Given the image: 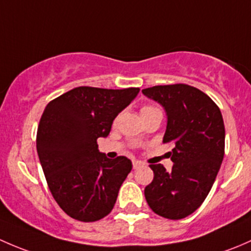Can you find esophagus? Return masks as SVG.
<instances>
[{
	"label": "esophagus",
	"instance_id": "obj_1",
	"mask_svg": "<svg viewBox=\"0 0 251 251\" xmlns=\"http://www.w3.org/2000/svg\"><path fill=\"white\" fill-rule=\"evenodd\" d=\"M144 167V163L140 161H133V168L134 169H139V168Z\"/></svg>",
	"mask_w": 251,
	"mask_h": 251
}]
</instances>
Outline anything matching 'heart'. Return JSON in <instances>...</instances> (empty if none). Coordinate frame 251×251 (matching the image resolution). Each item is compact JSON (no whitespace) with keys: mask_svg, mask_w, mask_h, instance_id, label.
Returning a JSON list of instances; mask_svg holds the SVG:
<instances>
[{"mask_svg":"<svg viewBox=\"0 0 251 251\" xmlns=\"http://www.w3.org/2000/svg\"><path fill=\"white\" fill-rule=\"evenodd\" d=\"M153 110H157V108L153 106H144L143 108H141V115H144V113L150 112V111H153Z\"/></svg>","mask_w":251,"mask_h":251,"instance_id":"heart-1","label":"heart"}]
</instances>
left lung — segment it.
I'll return each mask as SVG.
<instances>
[{
	"label": "left lung",
	"instance_id": "left-lung-1",
	"mask_svg": "<svg viewBox=\"0 0 251 251\" xmlns=\"http://www.w3.org/2000/svg\"><path fill=\"white\" fill-rule=\"evenodd\" d=\"M167 113L163 143L174 145V165L167 172L151 164L153 180L145 187L150 208L170 220L197 210L208 196L225 154V126L220 108L202 90L187 84L143 89Z\"/></svg>",
	"mask_w": 251,
	"mask_h": 251
}]
</instances>
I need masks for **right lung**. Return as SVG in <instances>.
<instances>
[{
  "label": "right lung",
  "mask_w": 251,
  "mask_h": 251,
  "mask_svg": "<svg viewBox=\"0 0 251 251\" xmlns=\"http://www.w3.org/2000/svg\"><path fill=\"white\" fill-rule=\"evenodd\" d=\"M139 92L77 87L43 111L36 140L38 158L54 200L72 219L98 221L113 209L133 165L125 156L107 158L97 140L110 134L113 120Z\"/></svg>",
  "instance_id": "1"
}]
</instances>
